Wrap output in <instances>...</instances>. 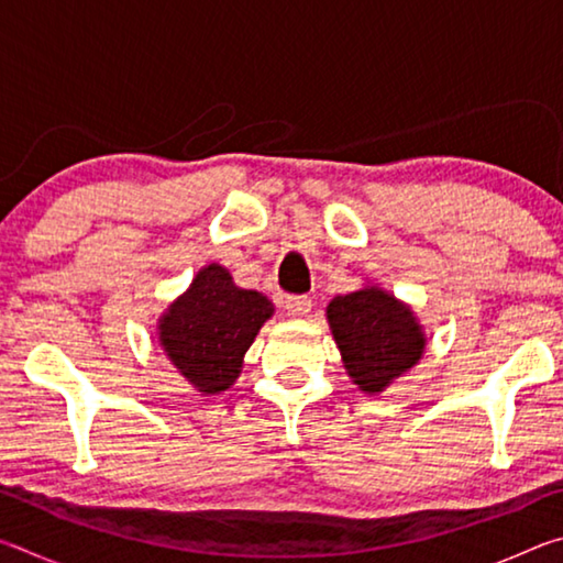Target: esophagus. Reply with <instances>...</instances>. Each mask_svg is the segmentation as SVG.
<instances>
[{
  "instance_id": "obj_1",
  "label": "esophagus",
  "mask_w": 563,
  "mask_h": 563,
  "mask_svg": "<svg viewBox=\"0 0 563 563\" xmlns=\"http://www.w3.org/2000/svg\"><path fill=\"white\" fill-rule=\"evenodd\" d=\"M283 308L288 310L290 318H308V312L312 308V300L308 295H290V298H285Z\"/></svg>"
}]
</instances>
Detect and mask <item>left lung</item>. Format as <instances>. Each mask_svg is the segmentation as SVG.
<instances>
[{
	"label": "left lung",
	"instance_id": "1",
	"mask_svg": "<svg viewBox=\"0 0 563 563\" xmlns=\"http://www.w3.org/2000/svg\"><path fill=\"white\" fill-rule=\"evenodd\" d=\"M328 322L342 365L367 395L383 393L415 367L427 345L412 308L377 285L332 298Z\"/></svg>",
	"mask_w": 563,
	"mask_h": 563
}]
</instances>
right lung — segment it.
Instances as JSON below:
<instances>
[{
	"mask_svg": "<svg viewBox=\"0 0 563 563\" xmlns=\"http://www.w3.org/2000/svg\"><path fill=\"white\" fill-rule=\"evenodd\" d=\"M273 302L258 290H243L223 265L198 271L190 288L158 320V342L174 367L198 393L221 395L243 367Z\"/></svg>",
	"mask_w": 563,
	"mask_h": 563,
	"instance_id": "obj_1",
	"label": "right lung"
}]
</instances>
